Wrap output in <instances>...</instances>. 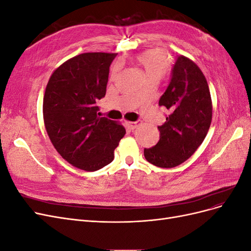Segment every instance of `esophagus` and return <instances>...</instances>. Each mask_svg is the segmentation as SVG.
<instances>
[{"label":"esophagus","instance_id":"1","mask_svg":"<svg viewBox=\"0 0 251 251\" xmlns=\"http://www.w3.org/2000/svg\"><path fill=\"white\" fill-rule=\"evenodd\" d=\"M125 124L130 130H134V128L138 126V123H133V121H125Z\"/></svg>","mask_w":251,"mask_h":251}]
</instances>
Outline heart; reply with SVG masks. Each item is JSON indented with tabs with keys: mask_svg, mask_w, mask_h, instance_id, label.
<instances>
[{
	"mask_svg": "<svg viewBox=\"0 0 251 251\" xmlns=\"http://www.w3.org/2000/svg\"><path fill=\"white\" fill-rule=\"evenodd\" d=\"M137 63L143 68L148 79H160L168 73L170 69V62L166 53L159 49H151L143 51L136 56ZM118 68L114 69L116 72Z\"/></svg>",
	"mask_w": 251,
	"mask_h": 251,
	"instance_id": "1",
	"label": "heart"
}]
</instances>
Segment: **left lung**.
<instances>
[{
  "instance_id": "left-lung-1",
  "label": "left lung",
  "mask_w": 251,
  "mask_h": 251,
  "mask_svg": "<svg viewBox=\"0 0 251 251\" xmlns=\"http://www.w3.org/2000/svg\"><path fill=\"white\" fill-rule=\"evenodd\" d=\"M168 109L165 123L158 126L160 139L144 149L147 160L162 169L175 168L191 157L205 139L212 117L208 83L200 68L184 55L174 65L168 89L159 100Z\"/></svg>"
}]
</instances>
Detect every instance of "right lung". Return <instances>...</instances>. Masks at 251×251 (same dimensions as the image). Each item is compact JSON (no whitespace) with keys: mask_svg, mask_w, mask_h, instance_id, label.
Wrapping results in <instances>:
<instances>
[{"mask_svg":"<svg viewBox=\"0 0 251 251\" xmlns=\"http://www.w3.org/2000/svg\"><path fill=\"white\" fill-rule=\"evenodd\" d=\"M117 53L88 52L66 60L49 78L43 100L47 134L57 153L82 171L111 163L126 134L116 121L97 115Z\"/></svg>","mask_w":251,"mask_h":251,"instance_id":"add662e5","label":"right lung"}]
</instances>
